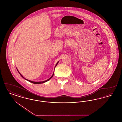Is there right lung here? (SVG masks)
Returning <instances> with one entry per match:
<instances>
[{
  "label": "right lung",
  "instance_id": "1",
  "mask_svg": "<svg viewBox=\"0 0 122 122\" xmlns=\"http://www.w3.org/2000/svg\"><path fill=\"white\" fill-rule=\"evenodd\" d=\"M59 62V61H58V62H57V63L55 65V68L56 67V66L57 65V64H58V63ZM18 72H19V73L20 74V76H21V77H22V78H23L24 79H25V80H26V81H29V82H31V83H33V84H42V83H45V82H46L47 81H49L52 78V76H53V74H54V73H53V75H52V76L50 78H49L48 79H47V80H46V81H40V82H35V81H30V80H27V79H25V78L23 76H22V75L19 72V71H18V70H17Z\"/></svg>",
  "mask_w": 122,
  "mask_h": 122
}]
</instances>
